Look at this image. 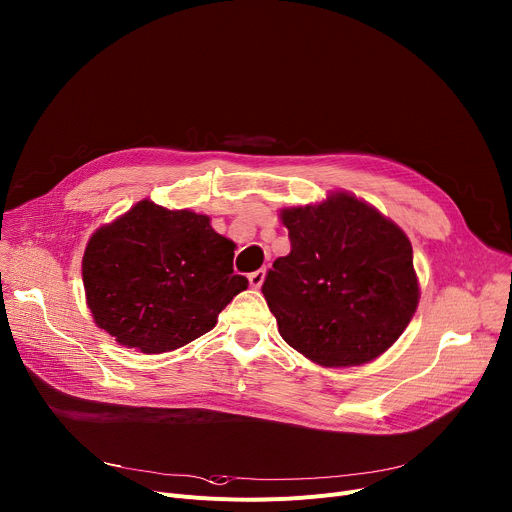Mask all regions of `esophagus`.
<instances>
[{
    "label": "esophagus",
    "instance_id": "esophagus-1",
    "mask_svg": "<svg viewBox=\"0 0 512 512\" xmlns=\"http://www.w3.org/2000/svg\"><path fill=\"white\" fill-rule=\"evenodd\" d=\"M263 280H265V269H257V271L249 273V284H251V288L259 290V288L263 286Z\"/></svg>",
    "mask_w": 512,
    "mask_h": 512
}]
</instances>
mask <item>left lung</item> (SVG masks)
<instances>
[{
    "mask_svg": "<svg viewBox=\"0 0 512 512\" xmlns=\"http://www.w3.org/2000/svg\"><path fill=\"white\" fill-rule=\"evenodd\" d=\"M280 218L292 251L273 261L261 292L282 339L322 367L390 349L421 296L404 230L347 192Z\"/></svg>",
    "mask_w": 512,
    "mask_h": 512,
    "instance_id": "1",
    "label": "left lung"
}]
</instances>
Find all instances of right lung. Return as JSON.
<instances>
[{"instance_id":"add662e5","label":"right lung","mask_w":512,"mask_h":512,"mask_svg":"<svg viewBox=\"0 0 512 512\" xmlns=\"http://www.w3.org/2000/svg\"><path fill=\"white\" fill-rule=\"evenodd\" d=\"M237 245L206 214L151 200L91 235L81 263L87 308L120 345L141 353L179 349L212 331L239 292Z\"/></svg>"}]
</instances>
